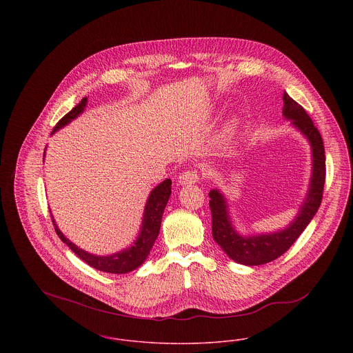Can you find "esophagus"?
Returning a JSON list of instances; mask_svg holds the SVG:
<instances>
[{
	"label": "esophagus",
	"instance_id": "esophagus-1",
	"mask_svg": "<svg viewBox=\"0 0 353 353\" xmlns=\"http://www.w3.org/2000/svg\"><path fill=\"white\" fill-rule=\"evenodd\" d=\"M199 179H200V174L196 170H188L179 175L178 183L182 186H188V185L197 183Z\"/></svg>",
	"mask_w": 353,
	"mask_h": 353
}]
</instances>
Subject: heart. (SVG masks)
Segmentation results:
<instances>
[{
    "label": "heart",
    "mask_w": 353,
    "mask_h": 353,
    "mask_svg": "<svg viewBox=\"0 0 353 353\" xmlns=\"http://www.w3.org/2000/svg\"><path fill=\"white\" fill-rule=\"evenodd\" d=\"M236 125H238L236 119H231V121L227 123V126H225V130H224V137L230 139V137H231V136L235 133V130H236Z\"/></svg>",
    "instance_id": "b5f03b06"
}]
</instances>
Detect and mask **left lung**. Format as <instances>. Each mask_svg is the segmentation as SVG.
Wrapping results in <instances>:
<instances>
[{"label": "left lung", "instance_id": "left-lung-1", "mask_svg": "<svg viewBox=\"0 0 353 353\" xmlns=\"http://www.w3.org/2000/svg\"><path fill=\"white\" fill-rule=\"evenodd\" d=\"M283 117L291 121V126L302 134L311 147V176L295 219L287 227L274 232L242 235L232 224L225 196L219 189L209 192L213 239L232 261L246 266L268 263L287 252L310 224L322 201L326 174L322 137L301 104L287 92L283 94Z\"/></svg>", "mask_w": 353, "mask_h": 353}]
</instances>
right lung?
<instances>
[{"mask_svg":"<svg viewBox=\"0 0 353 353\" xmlns=\"http://www.w3.org/2000/svg\"><path fill=\"white\" fill-rule=\"evenodd\" d=\"M87 101H88L87 98H83V101H80L76 107H73L55 125L51 134H54L57 130L62 129L63 126L70 123L73 119H76L80 114H83L85 110ZM45 154H46V151L43 153V157H45ZM170 196H171V179H164L161 183H159L156 188L152 189V192L148 196V200H147L145 208H144V213H143L140 232H139L136 241L129 248H126L121 252L107 254V255H98V254H92V252L80 249L61 232L52 214H51V220H52L54 230H55L57 235L59 236V239L65 245H68V248L74 252L81 261H84L85 263H88L90 266H92L94 269H98L101 272L123 274V273H129V272L137 269L148 258L152 246L159 235L163 212L165 209L167 202L170 200Z\"/></svg>","mask_w":353,"mask_h":353,"instance_id":"1","label":"right lung"}]
</instances>
